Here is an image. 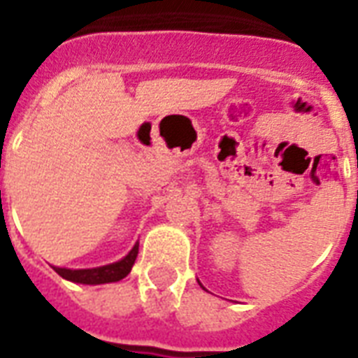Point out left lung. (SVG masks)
Segmentation results:
<instances>
[{"mask_svg":"<svg viewBox=\"0 0 358 358\" xmlns=\"http://www.w3.org/2000/svg\"><path fill=\"white\" fill-rule=\"evenodd\" d=\"M201 286H202V284H201Z\"/></svg>","mask_w":358,"mask_h":358,"instance_id":"obj_1","label":"left lung"}]
</instances>
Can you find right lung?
I'll use <instances>...</instances> for the list:
<instances>
[{
	"instance_id": "right-lung-1",
	"label": "right lung",
	"mask_w": 358,
	"mask_h": 358,
	"mask_svg": "<svg viewBox=\"0 0 358 358\" xmlns=\"http://www.w3.org/2000/svg\"><path fill=\"white\" fill-rule=\"evenodd\" d=\"M139 252V243L134 245V249L129 250L128 255L124 256L122 260L108 264L102 267H92V269H66V267H53L57 275L70 280V282L80 284H106V282H117L124 278L131 271Z\"/></svg>"
}]
</instances>
